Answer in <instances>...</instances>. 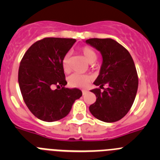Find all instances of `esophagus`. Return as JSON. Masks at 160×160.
<instances>
[{
	"label": "esophagus",
	"instance_id": "1",
	"mask_svg": "<svg viewBox=\"0 0 160 160\" xmlns=\"http://www.w3.org/2000/svg\"><path fill=\"white\" fill-rule=\"evenodd\" d=\"M82 94H86L87 93V90H82Z\"/></svg>",
	"mask_w": 160,
	"mask_h": 160
}]
</instances>
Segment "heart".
I'll return each mask as SVG.
<instances>
[{
    "label": "heart",
    "instance_id": "obj_1",
    "mask_svg": "<svg viewBox=\"0 0 160 160\" xmlns=\"http://www.w3.org/2000/svg\"><path fill=\"white\" fill-rule=\"evenodd\" d=\"M79 52L87 60V62L93 63L97 59V53L90 46H83V47L80 48ZM62 66L63 70L66 73H69L70 71V54L69 53H66L63 56L62 59ZM91 80L92 78L88 74L73 73L68 78V83L72 87L84 88L90 84Z\"/></svg>",
    "mask_w": 160,
    "mask_h": 160
}]
</instances>
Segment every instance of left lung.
Segmentation results:
<instances>
[{
  "instance_id": "left-lung-1",
  "label": "left lung",
  "mask_w": 160,
  "mask_h": 160,
  "mask_svg": "<svg viewBox=\"0 0 160 160\" xmlns=\"http://www.w3.org/2000/svg\"><path fill=\"white\" fill-rule=\"evenodd\" d=\"M86 42L101 52L103 60L94 82L99 87L91 90L96 102L90 111L103 122H117L128 114L136 96L138 78L134 61L128 49L111 38H90Z\"/></svg>"
}]
</instances>
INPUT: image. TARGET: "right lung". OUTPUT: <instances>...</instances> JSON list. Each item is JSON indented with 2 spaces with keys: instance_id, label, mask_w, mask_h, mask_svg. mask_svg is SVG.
<instances>
[{
  "instance_id": "add662e5",
  "label": "right lung",
  "mask_w": 160,
  "mask_h": 160,
  "mask_svg": "<svg viewBox=\"0 0 160 160\" xmlns=\"http://www.w3.org/2000/svg\"><path fill=\"white\" fill-rule=\"evenodd\" d=\"M76 42L73 38H45L33 43L20 62L18 83L25 105L35 117L54 122L70 113L79 89L65 87L62 59ZM57 87L53 90V87Z\"/></svg>"
}]
</instances>
